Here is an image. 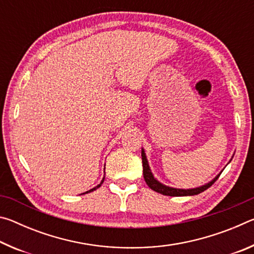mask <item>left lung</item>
<instances>
[{
	"mask_svg": "<svg viewBox=\"0 0 254 254\" xmlns=\"http://www.w3.org/2000/svg\"><path fill=\"white\" fill-rule=\"evenodd\" d=\"M141 157H142L143 178L145 180V183H147L148 186L151 188L152 190L157 191V192H160V194L166 195V196H194V195H197V194H200L201 191L206 190V189H207L208 187L212 186V185L215 182H216L217 178L220 177V175L222 174V171H221V173L218 174L216 177L210 180L209 183L203 185V186H199V187H196V188H189V189L174 188V187L166 186V185H163L160 182H158V180L153 177V174H152L151 169H150L148 159H147V156H145V152H144L143 149L141 150ZM231 160H232V159H231Z\"/></svg>",
	"mask_w": 254,
	"mask_h": 254,
	"instance_id": "8db88e82",
	"label": "left lung"
}]
</instances>
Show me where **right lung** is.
Segmentation results:
<instances>
[{"label": "right lung", "mask_w": 254, "mask_h": 254, "mask_svg": "<svg viewBox=\"0 0 254 254\" xmlns=\"http://www.w3.org/2000/svg\"><path fill=\"white\" fill-rule=\"evenodd\" d=\"M104 178H105V177H103V179H102V182H101V184H100V185H97L96 187H94V188H92V189H89V190H87L86 192H83V194H87V192H91V191H93V190H95V189L100 188V187H101V185L103 184V182H104Z\"/></svg>", "instance_id": "obj_1"}]
</instances>
